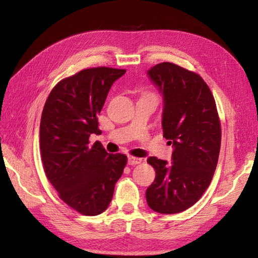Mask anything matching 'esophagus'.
<instances>
[{
    "label": "esophagus",
    "instance_id": "obj_1",
    "mask_svg": "<svg viewBox=\"0 0 258 258\" xmlns=\"http://www.w3.org/2000/svg\"><path fill=\"white\" fill-rule=\"evenodd\" d=\"M142 161H143L142 158H138V157H133V156L128 157V164L130 165H139V164H141Z\"/></svg>",
    "mask_w": 258,
    "mask_h": 258
}]
</instances>
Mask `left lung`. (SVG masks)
<instances>
[{
    "label": "left lung",
    "mask_w": 258,
    "mask_h": 258,
    "mask_svg": "<svg viewBox=\"0 0 258 258\" xmlns=\"http://www.w3.org/2000/svg\"><path fill=\"white\" fill-rule=\"evenodd\" d=\"M164 95L163 132L173 143V164L148 158L156 178L146 198L152 211L184 212L202 198L212 182L221 149V120L215 99L197 73L172 62L148 71Z\"/></svg>",
    "instance_id": "8db88e82"
}]
</instances>
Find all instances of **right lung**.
<instances>
[{
    "label": "right lung",
    "instance_id": "add662e5",
    "mask_svg": "<svg viewBox=\"0 0 258 258\" xmlns=\"http://www.w3.org/2000/svg\"><path fill=\"white\" fill-rule=\"evenodd\" d=\"M126 69L86 68L61 80L47 97L40 126L41 158L47 180L74 211L95 216L107 209L127 164L123 154H110L101 143L98 116L112 83Z\"/></svg>",
    "mask_w": 258,
    "mask_h": 258
}]
</instances>
